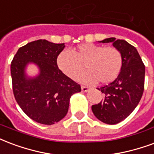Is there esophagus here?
Segmentation results:
<instances>
[{"label":"esophagus","mask_w":154,"mask_h":154,"mask_svg":"<svg viewBox=\"0 0 154 154\" xmlns=\"http://www.w3.org/2000/svg\"><path fill=\"white\" fill-rule=\"evenodd\" d=\"M82 91L84 92H86L89 91V88L87 86H82Z\"/></svg>","instance_id":"34e87169"}]
</instances>
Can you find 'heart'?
<instances>
[{
    "label": "heart",
    "mask_w": 154,
    "mask_h": 154,
    "mask_svg": "<svg viewBox=\"0 0 154 154\" xmlns=\"http://www.w3.org/2000/svg\"><path fill=\"white\" fill-rule=\"evenodd\" d=\"M56 63L63 73L71 79H76L84 68L87 71L78 80L83 83L98 81L106 84L114 81L122 68V54L113 46L98 45L87 43L77 46L70 52L63 51L57 57Z\"/></svg>",
    "instance_id": "b5f03b06"
}]
</instances>
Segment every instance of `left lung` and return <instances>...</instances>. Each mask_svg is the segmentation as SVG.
<instances>
[{
    "instance_id": "left-lung-1",
    "label": "left lung",
    "mask_w": 154,
    "mask_h": 154,
    "mask_svg": "<svg viewBox=\"0 0 154 154\" xmlns=\"http://www.w3.org/2000/svg\"><path fill=\"white\" fill-rule=\"evenodd\" d=\"M100 42H112L122 54L120 73L113 82L98 88L104 97L91 107L99 120L113 125L127 118L138 105L144 92L145 68L137 50L125 40L111 37Z\"/></svg>"
}]
</instances>
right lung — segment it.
I'll return each instance as SVG.
<instances>
[{
	"mask_svg": "<svg viewBox=\"0 0 154 154\" xmlns=\"http://www.w3.org/2000/svg\"><path fill=\"white\" fill-rule=\"evenodd\" d=\"M64 44H55L46 40L29 42L18 50L11 62L10 72L13 93L25 114L36 122L52 125L67 114L70 97L81 91V86L60 71L57 57ZM34 62L40 74L28 79L26 66Z\"/></svg>",
	"mask_w": 154,
	"mask_h": 154,
	"instance_id": "obj_1",
	"label": "right lung"
}]
</instances>
